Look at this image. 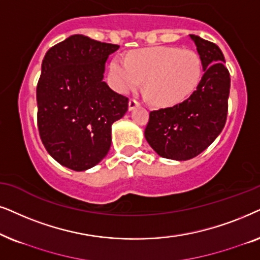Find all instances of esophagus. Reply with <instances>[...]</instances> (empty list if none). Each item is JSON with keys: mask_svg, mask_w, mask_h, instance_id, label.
<instances>
[{"mask_svg": "<svg viewBox=\"0 0 260 260\" xmlns=\"http://www.w3.org/2000/svg\"><path fill=\"white\" fill-rule=\"evenodd\" d=\"M140 107V103L136 101V100H129V102H128V109L129 110H134L136 108H139Z\"/></svg>", "mask_w": 260, "mask_h": 260, "instance_id": "34e87169", "label": "esophagus"}]
</instances>
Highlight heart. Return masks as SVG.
<instances>
[{
    "label": "heart",
    "mask_w": 260,
    "mask_h": 260,
    "mask_svg": "<svg viewBox=\"0 0 260 260\" xmlns=\"http://www.w3.org/2000/svg\"><path fill=\"white\" fill-rule=\"evenodd\" d=\"M203 76L200 54L179 47L144 48L116 55L109 64V82L116 91L127 94L144 81V92L155 106H178L199 88Z\"/></svg>",
    "instance_id": "1"
}]
</instances>
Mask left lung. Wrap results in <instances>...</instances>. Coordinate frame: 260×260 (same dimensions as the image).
I'll list each match as a JSON object with an SVG mask.
<instances>
[{
	"instance_id": "left-lung-1",
	"label": "left lung",
	"mask_w": 260,
	"mask_h": 260,
	"mask_svg": "<svg viewBox=\"0 0 260 260\" xmlns=\"http://www.w3.org/2000/svg\"><path fill=\"white\" fill-rule=\"evenodd\" d=\"M203 63L199 88L181 105L153 110L145 128L150 146L162 158L189 160L203 152L223 129L231 77L217 45L190 34Z\"/></svg>"
}]
</instances>
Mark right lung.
Listing matches in <instances>:
<instances>
[{
  "label": "right lung",
  "instance_id": "right-lung-1",
  "mask_svg": "<svg viewBox=\"0 0 260 260\" xmlns=\"http://www.w3.org/2000/svg\"><path fill=\"white\" fill-rule=\"evenodd\" d=\"M119 47L75 34L44 57L37 86L39 134L51 157L74 171L106 157L112 124L128 109V99L103 81L106 61Z\"/></svg>",
  "mask_w": 260,
  "mask_h": 260
}]
</instances>
